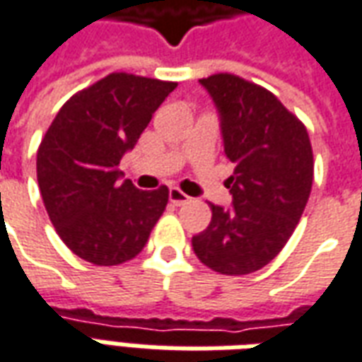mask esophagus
I'll return each instance as SVG.
<instances>
[{
  "label": "esophagus",
  "instance_id": "1",
  "mask_svg": "<svg viewBox=\"0 0 362 362\" xmlns=\"http://www.w3.org/2000/svg\"><path fill=\"white\" fill-rule=\"evenodd\" d=\"M168 197H170V202H173L174 205H184L189 202V196H186L180 188H170Z\"/></svg>",
  "mask_w": 362,
  "mask_h": 362
}]
</instances>
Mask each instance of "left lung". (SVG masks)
<instances>
[{
    "label": "left lung",
    "mask_w": 362,
    "mask_h": 362,
    "mask_svg": "<svg viewBox=\"0 0 362 362\" xmlns=\"http://www.w3.org/2000/svg\"><path fill=\"white\" fill-rule=\"evenodd\" d=\"M221 112L233 207L211 204V223L192 238L202 264L223 275L267 266L303 217L314 178L308 132L272 90L233 74L199 79Z\"/></svg>",
    "instance_id": "left-lung-1"
}]
</instances>
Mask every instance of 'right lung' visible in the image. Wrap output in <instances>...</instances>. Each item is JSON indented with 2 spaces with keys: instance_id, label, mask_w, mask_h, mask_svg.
<instances>
[{
  "instance_id": "right-lung-1",
  "label": "right lung",
  "mask_w": 362,
  "mask_h": 362,
  "mask_svg": "<svg viewBox=\"0 0 362 362\" xmlns=\"http://www.w3.org/2000/svg\"><path fill=\"white\" fill-rule=\"evenodd\" d=\"M176 89L134 74H110L75 93L36 153V178L56 233L95 266L135 258L168 204V188L143 192L119 182V160L134 149L153 112Z\"/></svg>"
}]
</instances>
